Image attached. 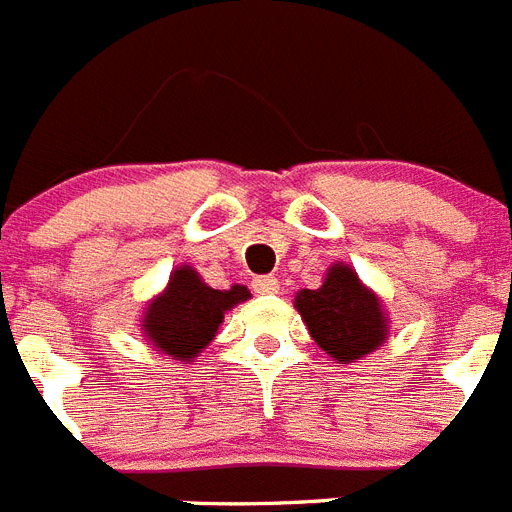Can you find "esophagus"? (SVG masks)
<instances>
[{
	"instance_id": "esophagus-1",
	"label": "esophagus",
	"mask_w": 512,
	"mask_h": 512,
	"mask_svg": "<svg viewBox=\"0 0 512 512\" xmlns=\"http://www.w3.org/2000/svg\"><path fill=\"white\" fill-rule=\"evenodd\" d=\"M252 291L260 296H270V294H278L281 291V281L276 276H257L252 281Z\"/></svg>"
}]
</instances>
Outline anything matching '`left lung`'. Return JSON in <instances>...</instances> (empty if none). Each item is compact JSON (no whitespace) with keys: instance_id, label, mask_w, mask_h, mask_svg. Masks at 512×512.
Masks as SVG:
<instances>
[{"instance_id":"obj_1","label":"left lung","mask_w":512,"mask_h":512,"mask_svg":"<svg viewBox=\"0 0 512 512\" xmlns=\"http://www.w3.org/2000/svg\"><path fill=\"white\" fill-rule=\"evenodd\" d=\"M312 341L336 364L359 362L388 341L390 317L349 263L325 270L320 289H302L294 299Z\"/></svg>"}]
</instances>
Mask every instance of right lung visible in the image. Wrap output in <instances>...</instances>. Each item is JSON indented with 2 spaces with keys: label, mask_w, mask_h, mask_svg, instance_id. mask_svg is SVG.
<instances>
[{
  "label": "right lung",
  "mask_w": 512,
  "mask_h": 512,
  "mask_svg": "<svg viewBox=\"0 0 512 512\" xmlns=\"http://www.w3.org/2000/svg\"><path fill=\"white\" fill-rule=\"evenodd\" d=\"M249 289L234 283L231 289H213L192 265H176L169 283L143 307L140 333L163 356L179 364L195 362L216 338L223 315L249 299Z\"/></svg>",
  "instance_id": "obj_1"
}]
</instances>
